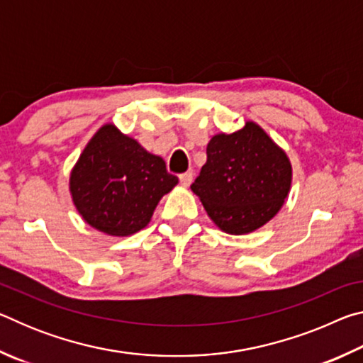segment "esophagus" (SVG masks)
<instances>
[{"label":"esophagus","instance_id":"34e87169","mask_svg":"<svg viewBox=\"0 0 363 363\" xmlns=\"http://www.w3.org/2000/svg\"><path fill=\"white\" fill-rule=\"evenodd\" d=\"M192 179H194V173L192 171H187V173H182L179 174V181L184 187H189L190 184H192Z\"/></svg>","mask_w":363,"mask_h":363}]
</instances>
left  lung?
Instances as JSON below:
<instances>
[{
	"label": "left lung",
	"instance_id": "obj_1",
	"mask_svg": "<svg viewBox=\"0 0 363 363\" xmlns=\"http://www.w3.org/2000/svg\"><path fill=\"white\" fill-rule=\"evenodd\" d=\"M291 187L286 153L255 121L232 134H216L192 192L220 230L243 235L269 223Z\"/></svg>",
	"mask_w": 363,
	"mask_h": 363
}]
</instances>
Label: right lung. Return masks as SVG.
I'll list each match as a JSON object with an SVG mask.
<instances>
[{"label":"right lung","instance_id":"1","mask_svg":"<svg viewBox=\"0 0 363 363\" xmlns=\"http://www.w3.org/2000/svg\"><path fill=\"white\" fill-rule=\"evenodd\" d=\"M177 177L162 157L112 123L104 125L84 147L70 174V194L78 213L107 235L128 237L150 223L158 201Z\"/></svg>","mask_w":363,"mask_h":363}]
</instances>
